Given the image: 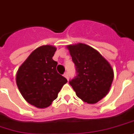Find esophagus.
<instances>
[{"mask_svg": "<svg viewBox=\"0 0 134 134\" xmlns=\"http://www.w3.org/2000/svg\"><path fill=\"white\" fill-rule=\"evenodd\" d=\"M64 76L67 78V80H69V74H68V73L67 72L65 73V74H64Z\"/></svg>", "mask_w": 134, "mask_h": 134, "instance_id": "esophagus-1", "label": "esophagus"}]
</instances>
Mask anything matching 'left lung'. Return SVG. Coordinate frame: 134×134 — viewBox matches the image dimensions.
<instances>
[{
	"label": "left lung",
	"mask_w": 134,
	"mask_h": 134,
	"mask_svg": "<svg viewBox=\"0 0 134 134\" xmlns=\"http://www.w3.org/2000/svg\"><path fill=\"white\" fill-rule=\"evenodd\" d=\"M67 48L76 70V76L69 84L84 102H98L110 88L114 78L112 67L99 52L88 45H69Z\"/></svg>",
	"instance_id": "8db88e82"
}]
</instances>
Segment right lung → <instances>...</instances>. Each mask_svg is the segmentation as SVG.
Wrapping results in <instances>:
<instances>
[{"instance_id": "right-lung-1", "label": "right lung", "mask_w": 134, "mask_h": 134, "mask_svg": "<svg viewBox=\"0 0 134 134\" xmlns=\"http://www.w3.org/2000/svg\"><path fill=\"white\" fill-rule=\"evenodd\" d=\"M57 48L42 46L32 52L16 75L18 89L28 103L45 108L56 99L67 79L57 72V63L52 59Z\"/></svg>"}]
</instances>
